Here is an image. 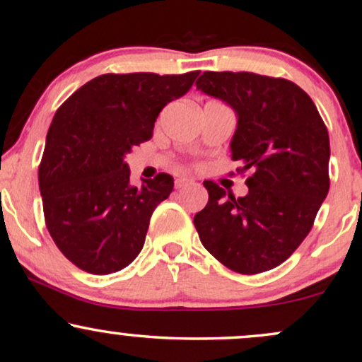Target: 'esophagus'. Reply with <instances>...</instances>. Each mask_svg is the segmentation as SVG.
Wrapping results in <instances>:
<instances>
[{"label":"esophagus","mask_w":362,"mask_h":362,"mask_svg":"<svg viewBox=\"0 0 362 362\" xmlns=\"http://www.w3.org/2000/svg\"><path fill=\"white\" fill-rule=\"evenodd\" d=\"M193 180L192 179H187V177H179V179H175V188H185L188 185H192Z\"/></svg>","instance_id":"obj_1"}]
</instances>
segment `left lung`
Masks as SVG:
<instances>
[{
	"instance_id": "1",
	"label": "left lung",
	"mask_w": 362,
	"mask_h": 362,
	"mask_svg": "<svg viewBox=\"0 0 362 362\" xmlns=\"http://www.w3.org/2000/svg\"><path fill=\"white\" fill-rule=\"evenodd\" d=\"M195 85L234 111L231 159L252 174L239 198L203 182L208 203L193 218L198 236L231 271L266 272L300 246L328 195L327 126L312 98L288 80L205 72Z\"/></svg>"
}]
</instances>
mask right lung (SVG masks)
<instances>
[{"instance_id":"right-lung-1","label":"right lung","mask_w":362,"mask_h":362,"mask_svg":"<svg viewBox=\"0 0 362 362\" xmlns=\"http://www.w3.org/2000/svg\"><path fill=\"white\" fill-rule=\"evenodd\" d=\"M198 74L100 75L55 113L39 188L50 236L81 271L118 272L141 252L152 211L174 179L159 174L131 185L124 157L151 139L162 108L185 95Z\"/></svg>"}]
</instances>
